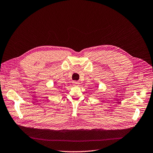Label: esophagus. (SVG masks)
Instances as JSON below:
<instances>
[{
  "label": "esophagus",
  "instance_id": "obj_1",
  "mask_svg": "<svg viewBox=\"0 0 153 153\" xmlns=\"http://www.w3.org/2000/svg\"><path fill=\"white\" fill-rule=\"evenodd\" d=\"M79 82H78V81H73V85H74V86H77V85H79Z\"/></svg>",
  "mask_w": 153,
  "mask_h": 153
}]
</instances>
